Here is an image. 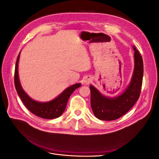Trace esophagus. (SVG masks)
<instances>
[{
    "mask_svg": "<svg viewBox=\"0 0 159 159\" xmlns=\"http://www.w3.org/2000/svg\"><path fill=\"white\" fill-rule=\"evenodd\" d=\"M91 78H89V77H86L84 80V82L86 84H89V83H91Z\"/></svg>",
    "mask_w": 159,
    "mask_h": 159,
    "instance_id": "obj_1",
    "label": "esophagus"
}]
</instances>
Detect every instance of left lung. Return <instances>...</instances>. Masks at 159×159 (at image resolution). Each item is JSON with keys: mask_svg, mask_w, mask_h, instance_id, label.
Returning <instances> with one entry per match:
<instances>
[{"mask_svg": "<svg viewBox=\"0 0 159 159\" xmlns=\"http://www.w3.org/2000/svg\"><path fill=\"white\" fill-rule=\"evenodd\" d=\"M134 70L129 84L123 92L116 97L103 95L93 85H90L91 106L95 116L103 121H113L127 113L137 102L140 95L143 76V61L140 53L134 46Z\"/></svg>", "mask_w": 159, "mask_h": 159, "instance_id": "8db88e82", "label": "left lung"}]
</instances>
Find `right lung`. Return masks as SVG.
<instances>
[{"label":"right lung","instance_id":"right-lung-1","mask_svg":"<svg viewBox=\"0 0 159 159\" xmlns=\"http://www.w3.org/2000/svg\"><path fill=\"white\" fill-rule=\"evenodd\" d=\"M20 52L18 56L16 66L15 72H14V85L17 93L20 98L22 102L25 104L26 108L38 117L46 119H52L59 117L62 115L66 107L67 103L69 98L74 91L77 88H80L81 85V84H75L72 85L68 88H66L62 93H61L56 98L49 102H40L32 99L28 95L21 86L20 80L18 76V61L20 58Z\"/></svg>","mask_w":159,"mask_h":159}]
</instances>
